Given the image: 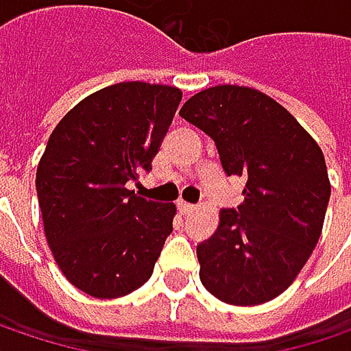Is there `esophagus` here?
Instances as JSON below:
<instances>
[{
    "label": "esophagus",
    "mask_w": 351,
    "mask_h": 351,
    "mask_svg": "<svg viewBox=\"0 0 351 351\" xmlns=\"http://www.w3.org/2000/svg\"><path fill=\"white\" fill-rule=\"evenodd\" d=\"M178 211L180 215H191L195 211V205H189V203H178Z\"/></svg>",
    "instance_id": "1"
}]
</instances>
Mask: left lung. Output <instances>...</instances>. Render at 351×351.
<instances>
[{
	"label": "left lung",
	"mask_w": 351,
	"mask_h": 351,
	"mask_svg": "<svg viewBox=\"0 0 351 351\" xmlns=\"http://www.w3.org/2000/svg\"><path fill=\"white\" fill-rule=\"evenodd\" d=\"M180 117L205 132L228 176H244V203L221 209L197 245L203 287L230 305H260L291 287L321 236L331 186L317 142L268 95L217 85Z\"/></svg>",
	"instance_id": "1"
}]
</instances>
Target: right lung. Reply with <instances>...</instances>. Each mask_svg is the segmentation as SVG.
<instances>
[{"label":"right lung","mask_w":351,"mask_h":351,"mask_svg":"<svg viewBox=\"0 0 351 351\" xmlns=\"http://www.w3.org/2000/svg\"><path fill=\"white\" fill-rule=\"evenodd\" d=\"M180 99L176 87L117 83L73 107L48 138L36 171L46 240L91 297L140 289L173 232L175 205L136 197L128 182L152 171Z\"/></svg>","instance_id":"1"}]
</instances>
